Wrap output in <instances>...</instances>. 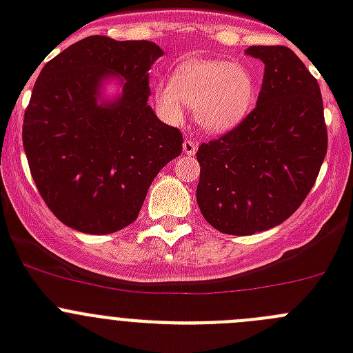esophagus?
<instances>
[{"label": "esophagus", "mask_w": 353, "mask_h": 353, "mask_svg": "<svg viewBox=\"0 0 353 353\" xmlns=\"http://www.w3.org/2000/svg\"><path fill=\"white\" fill-rule=\"evenodd\" d=\"M196 150H198V143H196L194 139H185V141H183V154L194 155Z\"/></svg>", "instance_id": "1"}]
</instances>
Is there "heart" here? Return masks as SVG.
<instances>
[{"label":"heart","mask_w":353,"mask_h":353,"mask_svg":"<svg viewBox=\"0 0 353 353\" xmlns=\"http://www.w3.org/2000/svg\"><path fill=\"white\" fill-rule=\"evenodd\" d=\"M159 108L179 120L183 108H194L198 125L207 132H226L244 120L254 97L256 83L242 65L223 60H183L173 79L155 88Z\"/></svg>","instance_id":"b5f03b06"}]
</instances>
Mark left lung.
Here are the masks:
<instances>
[{
	"label": "left lung",
	"mask_w": 353,
	"mask_h": 353,
	"mask_svg": "<svg viewBox=\"0 0 353 353\" xmlns=\"http://www.w3.org/2000/svg\"><path fill=\"white\" fill-rule=\"evenodd\" d=\"M265 63L256 108L196 152L199 210L226 235H252L281 224L313 189L327 154L318 81L285 46H251Z\"/></svg>",
	"instance_id": "1"
}]
</instances>
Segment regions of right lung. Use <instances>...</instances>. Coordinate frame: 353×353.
<instances>
[{
	"instance_id": "1",
	"label": "right lung",
	"mask_w": 353,
	"mask_h": 353,
	"mask_svg": "<svg viewBox=\"0 0 353 353\" xmlns=\"http://www.w3.org/2000/svg\"><path fill=\"white\" fill-rule=\"evenodd\" d=\"M162 49L148 40L93 35L43 65L24 113L23 145L49 210L77 232L105 235L138 219L150 183L182 154V132L146 101L148 70ZM109 73L124 93L96 102Z\"/></svg>"
}]
</instances>
